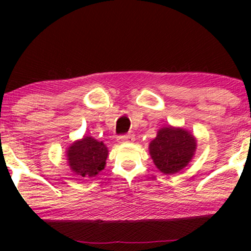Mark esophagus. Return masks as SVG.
<instances>
[{
    "mask_svg": "<svg viewBox=\"0 0 251 251\" xmlns=\"http://www.w3.org/2000/svg\"><path fill=\"white\" fill-rule=\"evenodd\" d=\"M118 143L120 144H124V143H131L134 140V137L132 134H123V135H119V137L117 138Z\"/></svg>",
    "mask_w": 251,
    "mask_h": 251,
    "instance_id": "1",
    "label": "esophagus"
}]
</instances>
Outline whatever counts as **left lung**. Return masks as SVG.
<instances>
[{
    "label": "left lung",
    "mask_w": 251,
    "mask_h": 251,
    "mask_svg": "<svg viewBox=\"0 0 251 251\" xmlns=\"http://www.w3.org/2000/svg\"><path fill=\"white\" fill-rule=\"evenodd\" d=\"M196 146L197 142L190 132L168 126L158 131L149 149L157 169L165 175H174L188 166Z\"/></svg>",
    "instance_id": "left-lung-1"
}]
</instances>
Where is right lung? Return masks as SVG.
<instances>
[{
	"instance_id": "obj_1",
	"label": "right lung",
	"mask_w": 251,
	"mask_h": 251,
	"mask_svg": "<svg viewBox=\"0 0 251 251\" xmlns=\"http://www.w3.org/2000/svg\"><path fill=\"white\" fill-rule=\"evenodd\" d=\"M68 165L73 174L83 178L96 177L106 165L108 150L102 142L92 137H83L67 149Z\"/></svg>"
}]
</instances>
